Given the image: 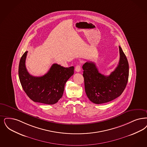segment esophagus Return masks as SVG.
I'll return each instance as SVG.
<instances>
[{
  "mask_svg": "<svg viewBox=\"0 0 147 147\" xmlns=\"http://www.w3.org/2000/svg\"><path fill=\"white\" fill-rule=\"evenodd\" d=\"M75 70H76V72H79L80 71H81V67H80V65H77L76 67Z\"/></svg>",
  "mask_w": 147,
  "mask_h": 147,
  "instance_id": "esophagus-1",
  "label": "esophagus"
}]
</instances>
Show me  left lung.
Masks as SVG:
<instances>
[{"label":"left lung","instance_id":"8db88e82","mask_svg":"<svg viewBox=\"0 0 147 147\" xmlns=\"http://www.w3.org/2000/svg\"><path fill=\"white\" fill-rule=\"evenodd\" d=\"M120 60L115 69L109 76L98 71L94 62H87L82 65L85 92L95 104H102L115 99L123 92L128 82L129 66L127 59L120 47Z\"/></svg>","mask_w":147,"mask_h":147}]
</instances>
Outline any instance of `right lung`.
<instances>
[{"label":"right lung","mask_w":147,"mask_h":147,"mask_svg":"<svg viewBox=\"0 0 147 147\" xmlns=\"http://www.w3.org/2000/svg\"><path fill=\"white\" fill-rule=\"evenodd\" d=\"M27 53L21 57L18 67L19 79L24 92L35 102L55 104L62 97L65 82L73 75L74 67L65 68L55 63L44 76H32L25 65Z\"/></svg>","instance_id":"1"}]
</instances>
